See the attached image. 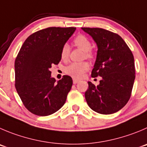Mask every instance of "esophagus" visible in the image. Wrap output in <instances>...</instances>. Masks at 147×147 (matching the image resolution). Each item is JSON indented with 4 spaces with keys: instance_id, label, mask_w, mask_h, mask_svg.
<instances>
[{
    "instance_id": "34e87169",
    "label": "esophagus",
    "mask_w": 147,
    "mask_h": 147,
    "mask_svg": "<svg viewBox=\"0 0 147 147\" xmlns=\"http://www.w3.org/2000/svg\"><path fill=\"white\" fill-rule=\"evenodd\" d=\"M79 82V79H73V83L74 84H77Z\"/></svg>"
}]
</instances>
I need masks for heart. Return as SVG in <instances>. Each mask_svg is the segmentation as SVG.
Returning <instances> with one entry per match:
<instances>
[{
    "mask_svg": "<svg viewBox=\"0 0 147 147\" xmlns=\"http://www.w3.org/2000/svg\"><path fill=\"white\" fill-rule=\"evenodd\" d=\"M74 44L79 48L85 52V56L88 58H92V54L89 50L92 47V44L89 39L84 35H79L74 40ZM70 48L68 45L65 44L63 46L61 51V58L63 61L68 60L69 56ZM89 65L86 62L72 63L65 68V71L67 74L74 78H81L84 73L89 70Z\"/></svg>",
    "mask_w": 147,
    "mask_h": 147,
    "instance_id": "1",
    "label": "heart"
}]
</instances>
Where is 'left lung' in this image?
<instances>
[{"label":"left lung","mask_w":147,"mask_h":147,"mask_svg":"<svg viewBox=\"0 0 147 147\" xmlns=\"http://www.w3.org/2000/svg\"><path fill=\"white\" fill-rule=\"evenodd\" d=\"M97 43V54L92 77L101 76L100 84L89 82L85 99L100 114L116 113L127 104L135 80L132 52L122 37L102 28L82 27Z\"/></svg>","instance_id":"8db88e82"}]
</instances>
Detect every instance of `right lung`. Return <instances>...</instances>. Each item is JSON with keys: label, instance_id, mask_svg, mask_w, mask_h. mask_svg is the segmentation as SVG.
Returning a JSON list of instances; mask_svg holds the SVG:
<instances>
[{"label": "right lung", "instance_id": "1", "mask_svg": "<svg viewBox=\"0 0 147 147\" xmlns=\"http://www.w3.org/2000/svg\"><path fill=\"white\" fill-rule=\"evenodd\" d=\"M75 27H48L33 33L22 45L15 60V87L24 105L39 116L55 113L65 104L71 89V76L56 82L50 68L61 61L63 46Z\"/></svg>", "mask_w": 147, "mask_h": 147}]
</instances>
